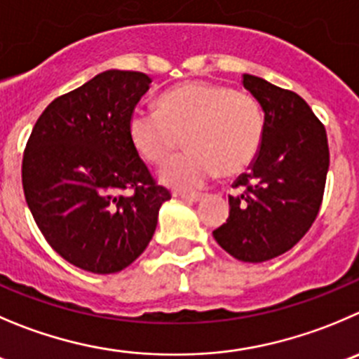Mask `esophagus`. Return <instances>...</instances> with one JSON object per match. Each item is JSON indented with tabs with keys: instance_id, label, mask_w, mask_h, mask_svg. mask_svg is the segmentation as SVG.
<instances>
[{
	"instance_id": "esophagus-1",
	"label": "esophagus",
	"mask_w": 359,
	"mask_h": 359,
	"mask_svg": "<svg viewBox=\"0 0 359 359\" xmlns=\"http://www.w3.org/2000/svg\"><path fill=\"white\" fill-rule=\"evenodd\" d=\"M174 197H180V199H183V201H189V203H196V201H199L201 197V194H189V192H174L172 194Z\"/></svg>"
}]
</instances>
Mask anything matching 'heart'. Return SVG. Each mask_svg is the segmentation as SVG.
I'll return each mask as SVG.
<instances>
[{
  "mask_svg": "<svg viewBox=\"0 0 359 359\" xmlns=\"http://www.w3.org/2000/svg\"><path fill=\"white\" fill-rule=\"evenodd\" d=\"M128 135L139 155L163 163L185 137L190 151L162 170L176 189H197L220 172L236 176L257 158L264 137V114L252 95L224 84L187 81L160 97L158 111L135 109Z\"/></svg>",
  "mask_w": 359,
  "mask_h": 359,
  "instance_id": "heart-1",
  "label": "heart"
}]
</instances>
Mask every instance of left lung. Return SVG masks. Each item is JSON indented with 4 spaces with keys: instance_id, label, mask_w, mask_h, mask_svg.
Instances as JSON below:
<instances>
[{
    "instance_id": "8db88e82",
    "label": "left lung",
    "mask_w": 359,
    "mask_h": 359,
    "mask_svg": "<svg viewBox=\"0 0 359 359\" xmlns=\"http://www.w3.org/2000/svg\"><path fill=\"white\" fill-rule=\"evenodd\" d=\"M243 86L264 111L261 151L234 182L229 218L217 243L243 262H264L291 250L312 227L326 185L330 149L324 125L294 91L243 75Z\"/></svg>"
}]
</instances>
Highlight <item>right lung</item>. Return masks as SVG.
<instances>
[{
	"label": "right lung",
	"instance_id": "right-lung-1",
	"mask_svg": "<svg viewBox=\"0 0 359 359\" xmlns=\"http://www.w3.org/2000/svg\"><path fill=\"white\" fill-rule=\"evenodd\" d=\"M149 84L142 72L95 75L47 105L24 149L22 189L36 225L65 261L86 271L109 275L132 264L170 199L128 135Z\"/></svg>",
	"mask_w": 359,
	"mask_h": 359
}]
</instances>
